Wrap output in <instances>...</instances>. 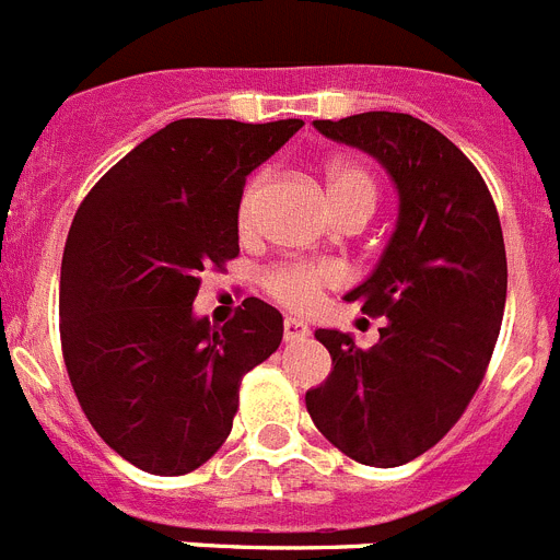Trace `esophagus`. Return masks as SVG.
Masks as SVG:
<instances>
[{"label": "esophagus", "instance_id": "obj_1", "mask_svg": "<svg viewBox=\"0 0 560 560\" xmlns=\"http://www.w3.org/2000/svg\"><path fill=\"white\" fill-rule=\"evenodd\" d=\"M305 336H311V328L303 323V319H285L283 323V339L285 341H296V339H305Z\"/></svg>", "mask_w": 560, "mask_h": 560}]
</instances>
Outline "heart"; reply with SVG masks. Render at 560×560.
<instances>
[{"label": "heart", "mask_w": 560, "mask_h": 560, "mask_svg": "<svg viewBox=\"0 0 560 560\" xmlns=\"http://www.w3.org/2000/svg\"><path fill=\"white\" fill-rule=\"evenodd\" d=\"M269 182V173L260 171L246 182L241 199H237V230L252 232L257 219V201L264 196V187ZM325 185H328L330 205L336 215L345 212H364L370 215L378 199V185L373 173L364 171L353 162L334 160L325 167ZM341 283V269L336 264L325 260H294V264H280L271 271H266L264 289L275 303L285 305L291 311H308L319 303L325 289Z\"/></svg>", "instance_id": "1"}]
</instances>
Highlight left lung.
<instances>
[{"label":"left lung","instance_id":"8db88e82","mask_svg":"<svg viewBox=\"0 0 560 560\" xmlns=\"http://www.w3.org/2000/svg\"><path fill=\"white\" fill-rule=\"evenodd\" d=\"M314 126L387 167L400 212L381 264L348 294L368 316H384L378 345L364 350L341 330H316L330 375L305 393V407L341 454L395 468L443 440L491 364L508 296L502 224L474 162L412 114Z\"/></svg>","mask_w":560,"mask_h":560}]
</instances>
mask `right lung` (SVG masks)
<instances>
[{
	"label": "right lung",
	"mask_w": 560,
	"mask_h": 560,
	"mask_svg": "<svg viewBox=\"0 0 560 560\" xmlns=\"http://www.w3.org/2000/svg\"><path fill=\"white\" fill-rule=\"evenodd\" d=\"M303 120H176L89 190L61 260V350L83 415L156 477L224 446L241 381L283 339V316L246 296L221 328L192 316L205 271L237 257L246 176Z\"/></svg>",
	"instance_id": "add662e5"
}]
</instances>
